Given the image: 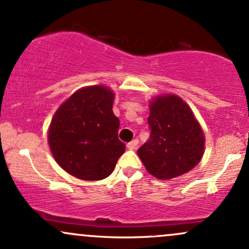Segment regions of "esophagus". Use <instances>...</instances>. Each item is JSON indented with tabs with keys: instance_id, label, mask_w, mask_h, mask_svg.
<instances>
[{
	"instance_id": "esophagus-1",
	"label": "esophagus",
	"mask_w": 249,
	"mask_h": 249,
	"mask_svg": "<svg viewBox=\"0 0 249 249\" xmlns=\"http://www.w3.org/2000/svg\"><path fill=\"white\" fill-rule=\"evenodd\" d=\"M138 144H139V141H138V139H133L132 142H128V144L126 145V146H127L128 150H134V148H136L137 146H138Z\"/></svg>"
}]
</instances>
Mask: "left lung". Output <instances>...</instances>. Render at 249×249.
Listing matches in <instances>:
<instances>
[{
  "label": "left lung",
  "mask_w": 249,
  "mask_h": 249,
  "mask_svg": "<svg viewBox=\"0 0 249 249\" xmlns=\"http://www.w3.org/2000/svg\"><path fill=\"white\" fill-rule=\"evenodd\" d=\"M150 138L138 148L147 172L160 180L187 173L201 160L205 136L192 110L176 95H161L150 103Z\"/></svg>",
  "instance_id": "left-lung-1"
}]
</instances>
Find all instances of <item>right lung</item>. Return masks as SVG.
Here are the masks:
<instances>
[{
  "label": "right lung",
  "instance_id": "obj_1",
  "mask_svg": "<svg viewBox=\"0 0 249 249\" xmlns=\"http://www.w3.org/2000/svg\"><path fill=\"white\" fill-rule=\"evenodd\" d=\"M110 88H82L56 111L48 141L57 164L82 180H102L112 173L125 152L118 139L119 119L113 115Z\"/></svg>",
  "mask_w": 249,
  "mask_h": 249
}]
</instances>
